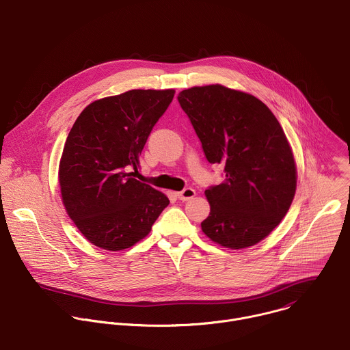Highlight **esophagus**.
<instances>
[{"label":"esophagus","mask_w":350,"mask_h":350,"mask_svg":"<svg viewBox=\"0 0 350 350\" xmlns=\"http://www.w3.org/2000/svg\"><path fill=\"white\" fill-rule=\"evenodd\" d=\"M195 195H196V192H195V189H193V188H185L184 191H181V192H177V193H176V196H177L180 200H183V202L192 199Z\"/></svg>","instance_id":"1"}]
</instances>
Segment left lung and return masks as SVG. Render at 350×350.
Here are the masks:
<instances>
[{
  "mask_svg": "<svg viewBox=\"0 0 350 350\" xmlns=\"http://www.w3.org/2000/svg\"><path fill=\"white\" fill-rule=\"evenodd\" d=\"M210 163L225 181L206 189L204 234L230 250L266 239L286 215L297 185L292 148L271 110L256 96L211 84L178 94Z\"/></svg>",
  "mask_w": 350,
  "mask_h": 350,
  "instance_id": "obj_1",
  "label": "left lung"
}]
</instances>
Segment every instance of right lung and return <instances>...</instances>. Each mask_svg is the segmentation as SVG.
Here are the masks:
<instances>
[{"instance_id": "right-lung-1", "label": "right lung", "mask_w": 350, "mask_h": 350, "mask_svg": "<svg viewBox=\"0 0 350 350\" xmlns=\"http://www.w3.org/2000/svg\"><path fill=\"white\" fill-rule=\"evenodd\" d=\"M174 90H131L90 103L75 121L62 151L58 181L62 203L94 245L122 251L144 239L169 204L137 181L139 155Z\"/></svg>"}]
</instances>
